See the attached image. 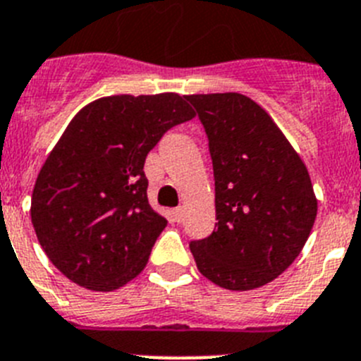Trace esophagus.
<instances>
[{"mask_svg": "<svg viewBox=\"0 0 361 361\" xmlns=\"http://www.w3.org/2000/svg\"><path fill=\"white\" fill-rule=\"evenodd\" d=\"M172 218H174V221L180 224L181 219H183V207H176V209L172 211Z\"/></svg>", "mask_w": 361, "mask_h": 361, "instance_id": "34e87169", "label": "esophagus"}]
</instances>
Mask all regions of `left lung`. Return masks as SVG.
<instances>
[{"label": "left lung", "mask_w": 361, "mask_h": 361, "mask_svg": "<svg viewBox=\"0 0 361 361\" xmlns=\"http://www.w3.org/2000/svg\"><path fill=\"white\" fill-rule=\"evenodd\" d=\"M209 137L216 228L190 241L198 271L228 290L258 289L298 258L314 225L311 176L271 116L238 92L185 96Z\"/></svg>", "instance_id": "1"}]
</instances>
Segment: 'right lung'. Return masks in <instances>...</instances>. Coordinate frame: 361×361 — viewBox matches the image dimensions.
<instances>
[{
    "instance_id": "add662e5",
    "label": "right lung",
    "mask_w": 361,
    "mask_h": 361,
    "mask_svg": "<svg viewBox=\"0 0 361 361\" xmlns=\"http://www.w3.org/2000/svg\"><path fill=\"white\" fill-rule=\"evenodd\" d=\"M194 111L176 92L106 96L78 112L37 174L30 218L61 274L116 290L145 269L167 219L149 205L145 158Z\"/></svg>"
}]
</instances>
